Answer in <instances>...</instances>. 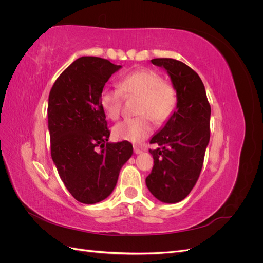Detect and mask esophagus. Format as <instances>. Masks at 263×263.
I'll list each match as a JSON object with an SVG mask.
<instances>
[{
	"instance_id": "esophagus-1",
	"label": "esophagus",
	"mask_w": 263,
	"mask_h": 263,
	"mask_svg": "<svg viewBox=\"0 0 263 263\" xmlns=\"http://www.w3.org/2000/svg\"><path fill=\"white\" fill-rule=\"evenodd\" d=\"M134 153L136 154V155H139V154H141V149H140V148H138V147H136V146H135V147H134Z\"/></svg>"
}]
</instances>
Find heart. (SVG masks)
Masks as SVG:
<instances>
[{"label":"heart","instance_id":"heart-1","mask_svg":"<svg viewBox=\"0 0 263 263\" xmlns=\"http://www.w3.org/2000/svg\"><path fill=\"white\" fill-rule=\"evenodd\" d=\"M119 87L104 86L100 92V104L110 119H116L122 109L123 92L141 97L138 113L146 114L136 118H126L114 128V137L138 144L154 130L150 117L158 124L164 123L177 105V94L173 87L163 82L162 77L151 69H139L123 77Z\"/></svg>","mask_w":263,"mask_h":263}]
</instances>
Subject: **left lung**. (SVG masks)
I'll use <instances>...</instances> for the list:
<instances>
[{
    "label": "left lung",
    "instance_id": "1",
    "mask_svg": "<svg viewBox=\"0 0 263 263\" xmlns=\"http://www.w3.org/2000/svg\"><path fill=\"white\" fill-rule=\"evenodd\" d=\"M151 62L170 77L177 108L150 140L159 147L149 150L154 166L146 184L157 200L174 204L184 200L200 177L210 142L211 106L201 78L185 63L171 58Z\"/></svg>",
    "mask_w": 263,
    "mask_h": 263
}]
</instances>
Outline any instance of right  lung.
<instances>
[{"label":"right lung","mask_w":263,"mask_h":263,"mask_svg":"<svg viewBox=\"0 0 263 263\" xmlns=\"http://www.w3.org/2000/svg\"><path fill=\"white\" fill-rule=\"evenodd\" d=\"M121 68L107 59L80 57L59 76L49 93L52 161L67 190L83 204L105 200L133 155L130 142H108L109 130L99 99L110 76Z\"/></svg>","instance_id":"right-lung-1"}]
</instances>
